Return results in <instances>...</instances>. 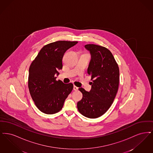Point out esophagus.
<instances>
[{
  "instance_id": "obj_1",
  "label": "esophagus",
  "mask_w": 153,
  "mask_h": 153,
  "mask_svg": "<svg viewBox=\"0 0 153 153\" xmlns=\"http://www.w3.org/2000/svg\"><path fill=\"white\" fill-rule=\"evenodd\" d=\"M78 89H79V88L77 87L76 86H74V87H73V90H74V91H76L78 90Z\"/></svg>"
}]
</instances>
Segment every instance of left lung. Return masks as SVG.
Wrapping results in <instances>:
<instances>
[{"instance_id": "left-lung-1", "label": "left lung", "mask_w": 153, "mask_h": 153, "mask_svg": "<svg viewBox=\"0 0 153 153\" xmlns=\"http://www.w3.org/2000/svg\"><path fill=\"white\" fill-rule=\"evenodd\" d=\"M90 51L91 59L87 72L91 77L89 92L79 89L82 94L77 102L80 113L88 118H97L109 109L117 95L119 83V69L112 53L108 49L94 44L85 45Z\"/></svg>"}]
</instances>
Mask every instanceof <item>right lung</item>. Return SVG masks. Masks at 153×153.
I'll use <instances>...</instances> for the list:
<instances>
[{"mask_svg": "<svg viewBox=\"0 0 153 153\" xmlns=\"http://www.w3.org/2000/svg\"><path fill=\"white\" fill-rule=\"evenodd\" d=\"M77 42L59 41L48 44L41 49L30 66V94L36 107L45 114L59 112L73 89V84L57 81L56 76L62 68L64 53Z\"/></svg>", "mask_w": 153, "mask_h": 153, "instance_id": "1", "label": "right lung"}]
</instances>
